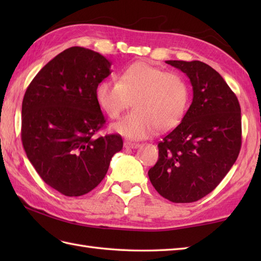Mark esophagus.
I'll return each instance as SVG.
<instances>
[{"instance_id":"obj_1","label":"esophagus","mask_w":261,"mask_h":261,"mask_svg":"<svg viewBox=\"0 0 261 261\" xmlns=\"http://www.w3.org/2000/svg\"><path fill=\"white\" fill-rule=\"evenodd\" d=\"M124 148H126V149H137V148H139L140 147V145L139 143H135V142H127V141H125L124 142Z\"/></svg>"}]
</instances>
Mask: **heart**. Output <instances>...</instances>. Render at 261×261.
Segmentation results:
<instances>
[{
    "label": "heart",
    "mask_w": 261,
    "mask_h": 261,
    "mask_svg": "<svg viewBox=\"0 0 261 261\" xmlns=\"http://www.w3.org/2000/svg\"><path fill=\"white\" fill-rule=\"evenodd\" d=\"M98 107L111 119H119L134 101L136 110L113 125L131 140H142L162 130L173 129L184 118L190 90L184 77L146 62L122 71L118 82L102 81L96 86Z\"/></svg>",
    "instance_id": "1"
}]
</instances>
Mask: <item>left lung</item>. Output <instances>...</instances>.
<instances>
[{
	"instance_id": "obj_1",
	"label": "left lung",
	"mask_w": 261,
	"mask_h": 261,
	"mask_svg": "<svg viewBox=\"0 0 261 261\" xmlns=\"http://www.w3.org/2000/svg\"><path fill=\"white\" fill-rule=\"evenodd\" d=\"M166 63L190 79L193 101L180 123L158 143V162L148 176L163 197L192 203L212 192L239 156L241 109L211 66L198 60Z\"/></svg>"
}]
</instances>
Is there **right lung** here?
<instances>
[{
  "label": "right lung",
  "instance_id": "add662e5",
  "mask_svg": "<svg viewBox=\"0 0 261 261\" xmlns=\"http://www.w3.org/2000/svg\"><path fill=\"white\" fill-rule=\"evenodd\" d=\"M101 54L70 47L32 80L22 102L21 139L31 165L65 196L94 190L123 147L119 135L95 138L105 123L96 86L112 73Z\"/></svg>",
  "mask_w": 261,
  "mask_h": 261
}]
</instances>
